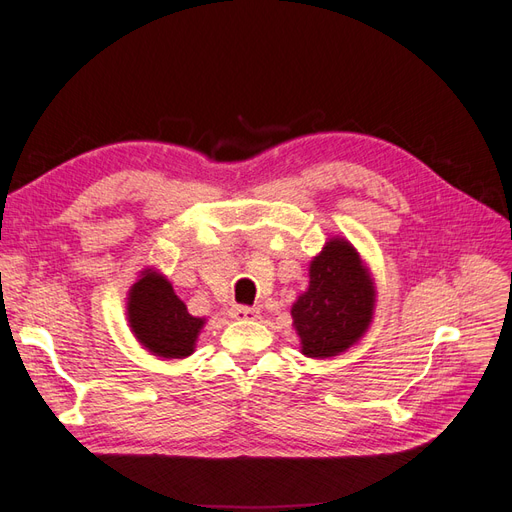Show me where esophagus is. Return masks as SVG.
<instances>
[{
  "instance_id": "esophagus-1",
  "label": "esophagus",
  "mask_w": 512,
  "mask_h": 512,
  "mask_svg": "<svg viewBox=\"0 0 512 512\" xmlns=\"http://www.w3.org/2000/svg\"><path fill=\"white\" fill-rule=\"evenodd\" d=\"M260 314L258 307H250V305H232L230 307V318L235 320H256Z\"/></svg>"
}]
</instances>
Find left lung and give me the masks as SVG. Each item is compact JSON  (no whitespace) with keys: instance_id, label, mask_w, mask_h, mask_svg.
I'll return each instance as SVG.
<instances>
[{"instance_id":"8db88e82","label":"left lung","mask_w":512,"mask_h":512,"mask_svg":"<svg viewBox=\"0 0 512 512\" xmlns=\"http://www.w3.org/2000/svg\"><path fill=\"white\" fill-rule=\"evenodd\" d=\"M376 288L359 252L331 239L309 262V286L294 301L292 327L309 359H329L359 342L374 318Z\"/></svg>"}]
</instances>
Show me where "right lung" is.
Here are the masks:
<instances>
[{"label":"right lung","mask_w":512,"mask_h":512,"mask_svg":"<svg viewBox=\"0 0 512 512\" xmlns=\"http://www.w3.org/2000/svg\"><path fill=\"white\" fill-rule=\"evenodd\" d=\"M128 322L138 344L160 359L190 356L205 327V318L192 316L173 284L153 269H145L130 288Z\"/></svg>","instance_id":"add662e5"}]
</instances>
